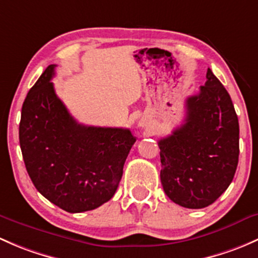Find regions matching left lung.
Returning a JSON list of instances; mask_svg holds the SVG:
<instances>
[{"instance_id": "left-lung-1", "label": "left lung", "mask_w": 258, "mask_h": 258, "mask_svg": "<svg viewBox=\"0 0 258 258\" xmlns=\"http://www.w3.org/2000/svg\"><path fill=\"white\" fill-rule=\"evenodd\" d=\"M184 123L158 141L161 181L175 204L202 209L229 188L238 163V120L229 93L210 69L185 101Z\"/></svg>"}]
</instances>
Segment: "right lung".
<instances>
[{
  "instance_id": "right-lung-1",
  "label": "right lung",
  "mask_w": 258,
  "mask_h": 258,
  "mask_svg": "<svg viewBox=\"0 0 258 258\" xmlns=\"http://www.w3.org/2000/svg\"><path fill=\"white\" fill-rule=\"evenodd\" d=\"M43 72L22 106L20 145L37 190L68 213L99 208L115 194L136 137L128 128L78 123Z\"/></svg>"
}]
</instances>
